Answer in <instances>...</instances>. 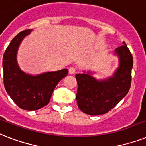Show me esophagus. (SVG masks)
<instances>
[{
  "label": "esophagus",
  "mask_w": 146,
  "mask_h": 146,
  "mask_svg": "<svg viewBox=\"0 0 146 146\" xmlns=\"http://www.w3.org/2000/svg\"><path fill=\"white\" fill-rule=\"evenodd\" d=\"M75 72H76V69H75L74 67H70L69 68H68V73H69L70 74H74Z\"/></svg>",
  "instance_id": "obj_1"
}]
</instances>
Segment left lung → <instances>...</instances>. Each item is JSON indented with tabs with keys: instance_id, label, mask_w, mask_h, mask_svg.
I'll use <instances>...</instances> for the list:
<instances>
[{
	"instance_id": "8db88e82",
	"label": "left lung",
	"mask_w": 146,
	"mask_h": 146,
	"mask_svg": "<svg viewBox=\"0 0 146 146\" xmlns=\"http://www.w3.org/2000/svg\"><path fill=\"white\" fill-rule=\"evenodd\" d=\"M114 55L118 58V67L111 77L96 79L93 76L94 72L90 71L75 75L77 102L79 109L85 114H106L126 96L130 90L133 60L125 42L115 49Z\"/></svg>"
}]
</instances>
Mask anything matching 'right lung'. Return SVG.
Instances as JSON below:
<instances>
[{"mask_svg":"<svg viewBox=\"0 0 146 146\" xmlns=\"http://www.w3.org/2000/svg\"><path fill=\"white\" fill-rule=\"evenodd\" d=\"M31 29L21 31L11 40L3 56V84L8 95L22 109L35 111L50 102L55 87L68 74L67 68L42 74H28L17 62V52L21 42Z\"/></svg>","mask_w":146,"mask_h":146,"instance_id":"obj_1","label":"right lung"}]
</instances>
